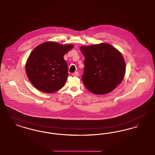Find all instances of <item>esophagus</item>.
Listing matches in <instances>:
<instances>
[{
    "instance_id": "1",
    "label": "esophagus",
    "mask_w": 155,
    "mask_h": 155,
    "mask_svg": "<svg viewBox=\"0 0 155 155\" xmlns=\"http://www.w3.org/2000/svg\"><path fill=\"white\" fill-rule=\"evenodd\" d=\"M73 76H74V77H78L79 76V73L78 71L75 72L73 74Z\"/></svg>"
}]
</instances>
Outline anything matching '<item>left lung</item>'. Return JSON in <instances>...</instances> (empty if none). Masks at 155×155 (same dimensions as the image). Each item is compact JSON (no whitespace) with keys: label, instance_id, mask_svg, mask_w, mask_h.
Masks as SVG:
<instances>
[{"label":"left lung","instance_id":"left-lung-1","mask_svg":"<svg viewBox=\"0 0 155 155\" xmlns=\"http://www.w3.org/2000/svg\"><path fill=\"white\" fill-rule=\"evenodd\" d=\"M85 58L82 77L85 87L96 95L107 94L123 81L125 74L124 58L117 49L106 43L82 46Z\"/></svg>","mask_w":155,"mask_h":155}]
</instances>
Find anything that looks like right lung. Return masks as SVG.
<instances>
[{
	"instance_id": "obj_1",
	"label": "right lung",
	"mask_w": 155,
	"mask_h": 155,
	"mask_svg": "<svg viewBox=\"0 0 155 155\" xmlns=\"http://www.w3.org/2000/svg\"><path fill=\"white\" fill-rule=\"evenodd\" d=\"M74 47L48 41L37 46L27 59L25 71L31 84L45 93L61 88L68 78V67L64 56Z\"/></svg>"
}]
</instances>
